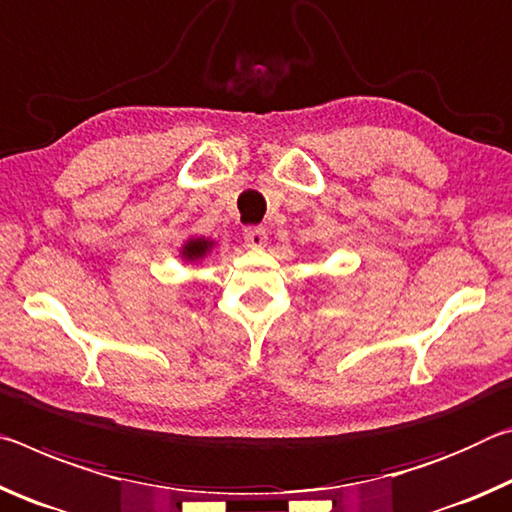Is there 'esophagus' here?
<instances>
[{"label":"esophagus","mask_w":512,"mask_h":512,"mask_svg":"<svg viewBox=\"0 0 512 512\" xmlns=\"http://www.w3.org/2000/svg\"><path fill=\"white\" fill-rule=\"evenodd\" d=\"M242 236H245L247 245L251 249H263L265 242H267V231L263 229V226H247Z\"/></svg>","instance_id":"1"}]
</instances>
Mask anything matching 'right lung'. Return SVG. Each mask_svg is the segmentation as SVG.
Segmentation results:
<instances>
[{
	"label": "right lung",
	"instance_id": "add662e5",
	"mask_svg": "<svg viewBox=\"0 0 512 512\" xmlns=\"http://www.w3.org/2000/svg\"><path fill=\"white\" fill-rule=\"evenodd\" d=\"M215 242L208 240V238H190L186 245L181 247V258H186V261H199V258H204L208 251L213 249Z\"/></svg>",
	"mask_w": 512,
	"mask_h": 512
}]
</instances>
